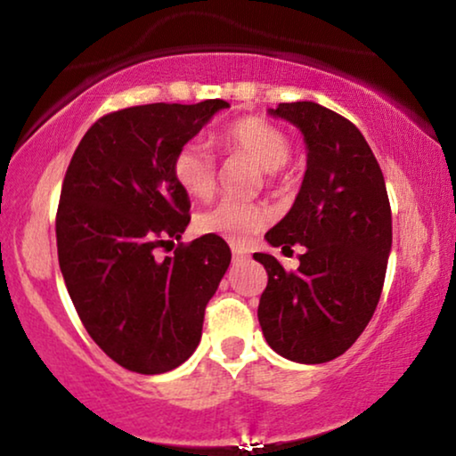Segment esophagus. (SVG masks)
Returning a JSON list of instances; mask_svg holds the SVG:
<instances>
[{
  "label": "esophagus",
  "mask_w": 456,
  "mask_h": 456,
  "mask_svg": "<svg viewBox=\"0 0 456 456\" xmlns=\"http://www.w3.org/2000/svg\"><path fill=\"white\" fill-rule=\"evenodd\" d=\"M232 256H234V259H240V257L247 256V251L240 249V247H232Z\"/></svg>",
  "instance_id": "34e87169"
}]
</instances>
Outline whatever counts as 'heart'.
I'll return each mask as SVG.
<instances>
[{
	"label": "heart",
	"instance_id": "1",
	"mask_svg": "<svg viewBox=\"0 0 456 456\" xmlns=\"http://www.w3.org/2000/svg\"><path fill=\"white\" fill-rule=\"evenodd\" d=\"M224 151L247 157L262 169L265 184L276 186L285 182L281 167L291 157V140L281 127L257 119L242 117L228 126L220 135ZM175 182L184 192L197 199H207L216 191V165L209 152L199 142H186L175 152L171 163ZM270 220L268 209L257 203L224 199L197 216L194 226L200 234H216L232 245H245Z\"/></svg>",
	"mask_w": 456,
	"mask_h": 456
}]
</instances>
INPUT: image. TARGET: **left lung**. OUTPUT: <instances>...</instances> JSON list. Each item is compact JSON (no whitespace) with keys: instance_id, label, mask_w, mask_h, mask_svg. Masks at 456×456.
<instances>
[{"instance_id":"left-lung-1","label":"left lung","mask_w":456,"mask_h":456,"mask_svg":"<svg viewBox=\"0 0 456 456\" xmlns=\"http://www.w3.org/2000/svg\"><path fill=\"white\" fill-rule=\"evenodd\" d=\"M307 144L304 184L291 211L265 234L282 251L304 247L299 268L256 253L268 272L257 318L268 346L301 364L341 356L379 304L392 249V209L381 167L360 129L316 102H282Z\"/></svg>"}]
</instances>
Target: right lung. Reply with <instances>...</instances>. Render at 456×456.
Returning <instances> with one entry per match:
<instances>
[{
    "label": "right lung",
    "mask_w": 456,
    "mask_h": 456,
    "mask_svg": "<svg viewBox=\"0 0 456 456\" xmlns=\"http://www.w3.org/2000/svg\"><path fill=\"white\" fill-rule=\"evenodd\" d=\"M224 100L142 104L100 117L64 175L56 211L58 264L81 322L123 369L161 375L186 362L205 307L230 264L222 236L180 240L191 200L175 182V152Z\"/></svg>",
    "instance_id": "1"
}]
</instances>
